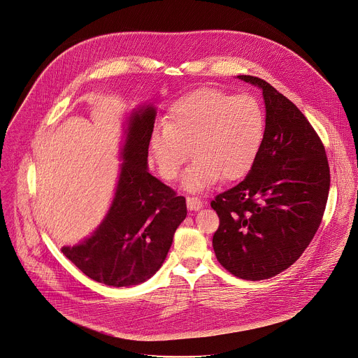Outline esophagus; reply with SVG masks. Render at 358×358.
Returning a JSON list of instances; mask_svg holds the SVG:
<instances>
[{
	"label": "esophagus",
	"mask_w": 358,
	"mask_h": 358,
	"mask_svg": "<svg viewBox=\"0 0 358 358\" xmlns=\"http://www.w3.org/2000/svg\"><path fill=\"white\" fill-rule=\"evenodd\" d=\"M202 206H203V203H202V201L199 198L189 196V195L187 196V208L189 210H199Z\"/></svg>",
	"instance_id": "obj_1"
}]
</instances>
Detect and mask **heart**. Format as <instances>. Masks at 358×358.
<instances>
[{
	"mask_svg": "<svg viewBox=\"0 0 358 358\" xmlns=\"http://www.w3.org/2000/svg\"><path fill=\"white\" fill-rule=\"evenodd\" d=\"M265 134V114L250 94L202 87L180 97L150 135L160 176L173 181L192 156L182 185L201 191L219 178L236 181L254 166Z\"/></svg>",
	"mask_w": 358,
	"mask_h": 358,
	"instance_id": "obj_1",
	"label": "heart"
}]
</instances>
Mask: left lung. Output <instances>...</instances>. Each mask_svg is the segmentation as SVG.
Wrapping results in <instances>:
<instances>
[{
  "instance_id": "left-lung-1",
  "label": "left lung",
  "mask_w": 358,
  "mask_h": 358,
  "mask_svg": "<svg viewBox=\"0 0 358 358\" xmlns=\"http://www.w3.org/2000/svg\"><path fill=\"white\" fill-rule=\"evenodd\" d=\"M238 78L262 89L266 125L247 177L210 202L220 220L212 243L231 275L265 280L290 268L313 241L331 171L324 143L299 107L261 78Z\"/></svg>"
}]
</instances>
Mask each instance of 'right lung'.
<instances>
[{
    "label": "right lung",
    "instance_id": "right-lung-1",
    "mask_svg": "<svg viewBox=\"0 0 358 358\" xmlns=\"http://www.w3.org/2000/svg\"><path fill=\"white\" fill-rule=\"evenodd\" d=\"M156 111L146 107L129 120L124 163L113 205L94 234L62 254L87 278L113 287L152 278L187 216L185 198L148 170V149Z\"/></svg>",
    "mask_w": 358,
    "mask_h": 358
}]
</instances>
